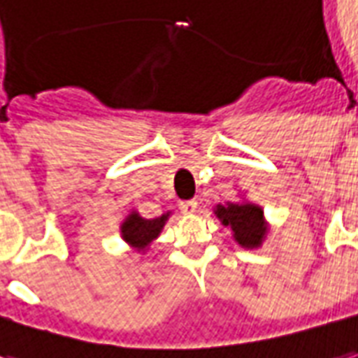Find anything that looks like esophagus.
<instances>
[{
  "label": "esophagus",
  "instance_id": "obj_1",
  "mask_svg": "<svg viewBox=\"0 0 358 358\" xmlns=\"http://www.w3.org/2000/svg\"><path fill=\"white\" fill-rule=\"evenodd\" d=\"M180 210H182V213H196V210H198V201H196V199L180 201Z\"/></svg>",
  "mask_w": 358,
  "mask_h": 358
}]
</instances>
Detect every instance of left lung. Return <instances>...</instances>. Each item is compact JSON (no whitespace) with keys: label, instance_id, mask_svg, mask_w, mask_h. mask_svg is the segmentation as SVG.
<instances>
[{"label":"left lung","instance_id":"1","mask_svg":"<svg viewBox=\"0 0 358 358\" xmlns=\"http://www.w3.org/2000/svg\"><path fill=\"white\" fill-rule=\"evenodd\" d=\"M217 220L227 225L233 231V239L239 243L245 249H257L261 247L262 241L266 237V221L262 215V208L250 201H241V203H231L215 208Z\"/></svg>","mask_w":358,"mask_h":358}]
</instances>
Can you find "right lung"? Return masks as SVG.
Returning a JSON list of instances; mask_svg holds the SVG:
<instances>
[{
  "label": "right lung",
  "mask_w": 358,
  "mask_h": 358,
  "mask_svg": "<svg viewBox=\"0 0 358 358\" xmlns=\"http://www.w3.org/2000/svg\"><path fill=\"white\" fill-rule=\"evenodd\" d=\"M169 213L155 217V220H145L137 211H131L125 221L121 223V237L127 241L131 247L137 250H145L160 235L164 223L169 221Z\"/></svg>",
  "instance_id": "add662e5"
}]
</instances>
